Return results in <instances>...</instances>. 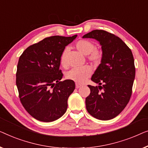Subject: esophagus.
Listing matches in <instances>:
<instances>
[{"label":"esophagus","instance_id":"34e87169","mask_svg":"<svg viewBox=\"0 0 148 148\" xmlns=\"http://www.w3.org/2000/svg\"><path fill=\"white\" fill-rule=\"evenodd\" d=\"M81 86H82V85H81V84H76V88H80Z\"/></svg>","mask_w":148,"mask_h":148}]
</instances>
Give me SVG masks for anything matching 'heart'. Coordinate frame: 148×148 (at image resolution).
<instances>
[{
	"label": "heart",
	"instance_id": "obj_1",
	"mask_svg": "<svg viewBox=\"0 0 148 148\" xmlns=\"http://www.w3.org/2000/svg\"><path fill=\"white\" fill-rule=\"evenodd\" d=\"M75 47L80 52L87 56L88 61L93 64H99L103 58V51L100 49L96 48L95 43L87 39H81L77 41ZM68 49H65L62 51L60 56V62L62 67L66 68L68 66L66 56ZM92 74V70L89 66H84L82 68H75L69 71L66 75L68 80H72L76 83L82 84Z\"/></svg>",
	"mask_w": 148,
	"mask_h": 148
}]
</instances>
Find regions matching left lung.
I'll use <instances>...</instances> for the list:
<instances>
[{
	"mask_svg": "<svg viewBox=\"0 0 148 148\" xmlns=\"http://www.w3.org/2000/svg\"><path fill=\"white\" fill-rule=\"evenodd\" d=\"M82 37L99 41L103 51L101 63L91 78L99 86H88L86 110L98 119H112L125 109L132 94L136 76L133 53L122 39L106 31L93 30Z\"/></svg>",
	"mask_w": 148,
	"mask_h": 148,
	"instance_id": "1",
	"label": "left lung"
}]
</instances>
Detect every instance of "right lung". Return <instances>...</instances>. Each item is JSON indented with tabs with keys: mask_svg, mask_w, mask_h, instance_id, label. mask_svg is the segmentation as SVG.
Here are the masks:
<instances>
[{
	"mask_svg": "<svg viewBox=\"0 0 148 148\" xmlns=\"http://www.w3.org/2000/svg\"><path fill=\"white\" fill-rule=\"evenodd\" d=\"M72 37L59 35L43 39L28 47L18 59L16 84L21 103L35 119L51 122L66 113L68 99L75 89L70 80L60 81V58Z\"/></svg>",
	"mask_w": 148,
	"mask_h": 148,
	"instance_id": "add662e5",
	"label": "right lung"
}]
</instances>
